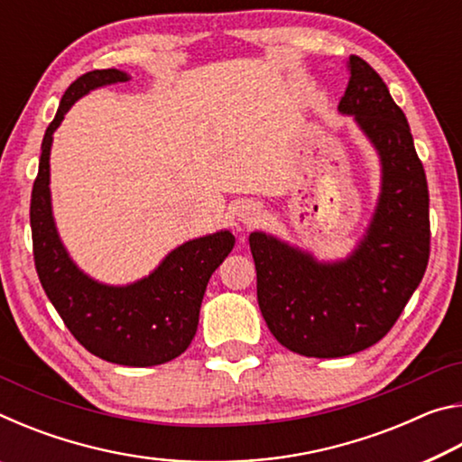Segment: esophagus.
Returning a JSON list of instances; mask_svg holds the SVG:
<instances>
[{
  "instance_id": "1",
  "label": "esophagus",
  "mask_w": 462,
  "mask_h": 462,
  "mask_svg": "<svg viewBox=\"0 0 462 462\" xmlns=\"http://www.w3.org/2000/svg\"><path fill=\"white\" fill-rule=\"evenodd\" d=\"M261 206H256V203H246V206H242L238 209V220L250 228V226H256L261 222Z\"/></svg>"
}]
</instances>
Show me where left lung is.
Instances as JSON below:
<instances>
[{"label": "left lung", "mask_w": 462, "mask_h": 462, "mask_svg": "<svg viewBox=\"0 0 462 462\" xmlns=\"http://www.w3.org/2000/svg\"><path fill=\"white\" fill-rule=\"evenodd\" d=\"M338 104L355 116L383 167L379 206L346 261L324 264L263 232L250 234L256 297L271 334L303 356L361 353L385 336L424 277L430 195L410 124L377 71L350 54Z\"/></svg>", "instance_id": "obj_1"}]
</instances>
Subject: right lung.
I'll return each instance as SVG.
<instances>
[{
  "instance_id": "right-lung-1",
  "label": "right lung",
  "mask_w": 462,
  "mask_h": 462,
  "mask_svg": "<svg viewBox=\"0 0 462 462\" xmlns=\"http://www.w3.org/2000/svg\"><path fill=\"white\" fill-rule=\"evenodd\" d=\"M126 79L128 75L118 69H101L69 85L42 138L41 165L30 199V226L38 279L77 342L107 363L152 366L173 361L191 344L208 281L230 254L234 236L224 230L185 242L154 273L128 287L101 285L69 259L51 209L52 132L85 93Z\"/></svg>"
}]
</instances>
